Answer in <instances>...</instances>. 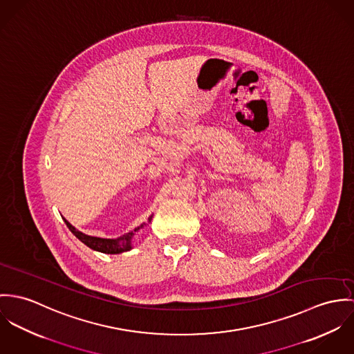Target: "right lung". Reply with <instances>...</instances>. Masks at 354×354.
I'll use <instances>...</instances> for the list:
<instances>
[{"mask_svg": "<svg viewBox=\"0 0 354 354\" xmlns=\"http://www.w3.org/2000/svg\"><path fill=\"white\" fill-rule=\"evenodd\" d=\"M151 221V220H149ZM68 228L71 230V232L80 239L85 245H88L89 248L95 250V251H100L103 254H120L124 251H129L131 248V237H133V232H129L126 235L120 236L117 239H102V237H95V236H88L82 232L77 231L72 224H69L65 220ZM142 228V225H141ZM140 230V228H137ZM136 230V231H137ZM134 231V232H136Z\"/></svg>", "mask_w": 354, "mask_h": 354, "instance_id": "add662e5", "label": "right lung"}]
</instances>
